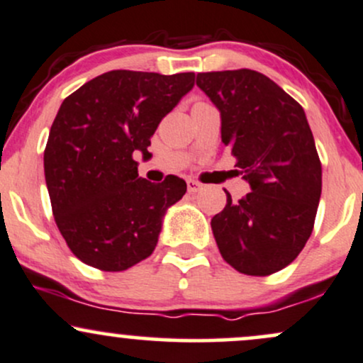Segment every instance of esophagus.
<instances>
[{
    "instance_id": "obj_1",
    "label": "esophagus",
    "mask_w": 363,
    "mask_h": 363,
    "mask_svg": "<svg viewBox=\"0 0 363 363\" xmlns=\"http://www.w3.org/2000/svg\"><path fill=\"white\" fill-rule=\"evenodd\" d=\"M201 189H203L201 182L194 181V179H187V191H189V193H198V191Z\"/></svg>"
}]
</instances>
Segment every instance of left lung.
<instances>
[{
    "label": "left lung",
    "mask_w": 363,
    "mask_h": 363,
    "mask_svg": "<svg viewBox=\"0 0 363 363\" xmlns=\"http://www.w3.org/2000/svg\"><path fill=\"white\" fill-rule=\"evenodd\" d=\"M196 85L220 112L222 143L251 187L211 218L232 268L266 277L289 266L312 234L323 170L306 112L273 80L252 69L198 73Z\"/></svg>",
    "instance_id": "left-lung-1"
}]
</instances>
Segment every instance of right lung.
Instances as JSON below:
<instances>
[{"mask_svg":"<svg viewBox=\"0 0 363 363\" xmlns=\"http://www.w3.org/2000/svg\"><path fill=\"white\" fill-rule=\"evenodd\" d=\"M194 86V73L114 69L62 101L44 152L54 220L78 259L124 272L153 252L167 210L186 181L138 176L160 121Z\"/></svg>","mask_w":363,"mask_h":363,"instance_id":"1","label":"right lung"}]
</instances>
